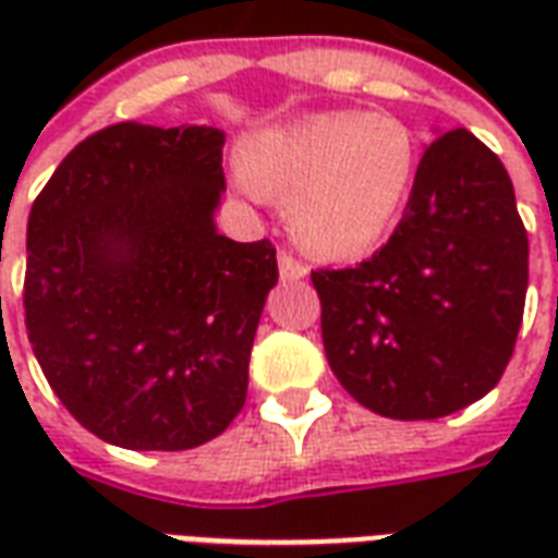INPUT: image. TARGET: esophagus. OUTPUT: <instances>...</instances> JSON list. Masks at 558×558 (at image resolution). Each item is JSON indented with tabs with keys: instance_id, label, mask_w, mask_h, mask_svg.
<instances>
[{
	"instance_id": "34e87169",
	"label": "esophagus",
	"mask_w": 558,
	"mask_h": 558,
	"mask_svg": "<svg viewBox=\"0 0 558 558\" xmlns=\"http://www.w3.org/2000/svg\"><path fill=\"white\" fill-rule=\"evenodd\" d=\"M278 268H280V278L283 280H302L307 275V266L299 263L292 254H280L278 256Z\"/></svg>"
}]
</instances>
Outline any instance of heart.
Returning <instances> with one entry per match:
<instances>
[{
    "mask_svg": "<svg viewBox=\"0 0 558 558\" xmlns=\"http://www.w3.org/2000/svg\"><path fill=\"white\" fill-rule=\"evenodd\" d=\"M418 143L395 116L311 113L242 146L244 191L287 203L295 242L323 259L371 254L410 203Z\"/></svg>",
    "mask_w": 558,
    "mask_h": 558,
    "instance_id": "heart-1",
    "label": "heart"
}]
</instances>
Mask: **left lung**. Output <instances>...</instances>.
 <instances>
[{"label":"left lung","instance_id":"1","mask_svg":"<svg viewBox=\"0 0 558 558\" xmlns=\"http://www.w3.org/2000/svg\"><path fill=\"white\" fill-rule=\"evenodd\" d=\"M340 386L376 415L442 418L502 379L523 323L529 239L502 160L466 128L421 155L371 259L311 271Z\"/></svg>","mask_w":558,"mask_h":558}]
</instances>
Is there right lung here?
Instances as JSON below:
<instances>
[{"instance_id": "1", "label": "right lung", "mask_w": 558, "mask_h": 558, "mask_svg": "<svg viewBox=\"0 0 558 558\" xmlns=\"http://www.w3.org/2000/svg\"><path fill=\"white\" fill-rule=\"evenodd\" d=\"M223 131L119 122L68 155L32 203L26 331L47 383L98 439L184 451L230 427L275 244L215 227Z\"/></svg>"}]
</instances>
